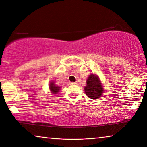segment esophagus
Returning a JSON list of instances; mask_svg holds the SVG:
<instances>
[{"mask_svg": "<svg viewBox=\"0 0 147 147\" xmlns=\"http://www.w3.org/2000/svg\"><path fill=\"white\" fill-rule=\"evenodd\" d=\"M69 84H70V85H76V82H70L69 83Z\"/></svg>", "mask_w": 147, "mask_h": 147, "instance_id": "1", "label": "esophagus"}]
</instances>
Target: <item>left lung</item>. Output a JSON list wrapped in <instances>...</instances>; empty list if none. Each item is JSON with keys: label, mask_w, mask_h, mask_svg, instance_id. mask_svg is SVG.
<instances>
[{"label": "left lung", "mask_w": 147, "mask_h": 147, "mask_svg": "<svg viewBox=\"0 0 147 147\" xmlns=\"http://www.w3.org/2000/svg\"><path fill=\"white\" fill-rule=\"evenodd\" d=\"M86 96L90 99L97 100L103 92V87L98 77L95 74H90L86 80V85L84 87Z\"/></svg>", "instance_id": "left-lung-1"}]
</instances>
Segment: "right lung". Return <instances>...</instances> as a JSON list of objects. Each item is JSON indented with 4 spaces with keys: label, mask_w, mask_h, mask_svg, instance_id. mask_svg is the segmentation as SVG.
Here are the masks:
<instances>
[{
    "label": "right lung",
    "mask_w": 147,
    "mask_h": 147,
    "mask_svg": "<svg viewBox=\"0 0 147 147\" xmlns=\"http://www.w3.org/2000/svg\"><path fill=\"white\" fill-rule=\"evenodd\" d=\"M49 87L50 91H51V92L52 93V94H57L58 92H59L61 88V87H60V86H57L53 81H51V83H49Z\"/></svg>",
    "instance_id": "right-lung-1"
}]
</instances>
